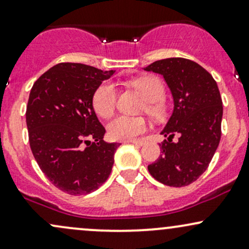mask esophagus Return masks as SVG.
I'll list each match as a JSON object with an SVG mask.
<instances>
[{"mask_svg":"<svg viewBox=\"0 0 249 249\" xmlns=\"http://www.w3.org/2000/svg\"><path fill=\"white\" fill-rule=\"evenodd\" d=\"M124 142H130V143H134L136 146H142L145 143L143 140H129V141H124Z\"/></svg>","mask_w":249,"mask_h":249,"instance_id":"esophagus-1","label":"esophagus"}]
</instances>
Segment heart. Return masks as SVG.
<instances>
[{
    "label": "heart",
    "mask_w": 249,
    "mask_h": 249,
    "mask_svg": "<svg viewBox=\"0 0 249 249\" xmlns=\"http://www.w3.org/2000/svg\"><path fill=\"white\" fill-rule=\"evenodd\" d=\"M132 85L148 101L146 107L147 113L153 116H160L162 114V106L159 101L162 100L165 95L162 82L158 77L148 76L134 79L132 81ZM92 104L95 111L100 116H111L116 108V89L114 84L109 82L101 84L93 93ZM147 128H148V124L143 117L120 115L109 124L108 132L113 140L129 141L134 140L139 135L145 133Z\"/></svg>",
    "instance_id": "heart-1"
}]
</instances>
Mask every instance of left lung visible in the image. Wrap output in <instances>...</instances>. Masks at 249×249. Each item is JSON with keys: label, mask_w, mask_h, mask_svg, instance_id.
Masks as SVG:
<instances>
[{"label": "left lung", "mask_w": 249, "mask_h": 249, "mask_svg": "<svg viewBox=\"0 0 249 249\" xmlns=\"http://www.w3.org/2000/svg\"><path fill=\"white\" fill-rule=\"evenodd\" d=\"M164 77L173 97V113L162 129L167 138L148 171L168 186L194 183L209 166L221 139L223 107L217 83L199 64L185 58L157 60L145 68ZM175 135L178 140L173 143Z\"/></svg>", "instance_id": "obj_1"}]
</instances>
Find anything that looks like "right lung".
Returning a JSON list of instances; mask_svg holds the SVG:
<instances>
[{"mask_svg":"<svg viewBox=\"0 0 249 249\" xmlns=\"http://www.w3.org/2000/svg\"><path fill=\"white\" fill-rule=\"evenodd\" d=\"M114 71L78 63L47 70L29 93L26 122L29 146L40 170L55 188L73 196L95 191L107 180L120 143L103 140L96 116V89Z\"/></svg>","mask_w":249,"mask_h":249,"instance_id":"add662e5","label":"right lung"}]
</instances>
